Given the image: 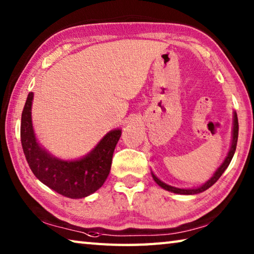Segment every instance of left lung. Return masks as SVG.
I'll return each mask as SVG.
<instances>
[{
	"mask_svg": "<svg viewBox=\"0 0 254 254\" xmlns=\"http://www.w3.org/2000/svg\"><path fill=\"white\" fill-rule=\"evenodd\" d=\"M238 135H239V122H238V115H236V112H233V128H232V141H231V148L229 150V152H227V156L225 157L224 161L222 162V165L218 167L216 169V171L213 174L212 177L210 179H208L207 182L205 184L201 185L199 187H195V188H178V187H174V186H170V185L166 184L161 182L160 179H159L156 175H154L152 171H151V175H152V178L154 182H156L159 186L161 188L166 189V190H168L170 192H175V194H179V195H195V194H199V192H203L205 191L206 189H208L209 187H212L213 185L217 182L218 178L221 177L222 174L224 173L225 169L229 167L230 162L232 160V158H233L234 153H235V149H236V143H238Z\"/></svg>",
	"mask_w": 254,
	"mask_h": 254,
	"instance_id": "obj_1",
	"label": "left lung"
}]
</instances>
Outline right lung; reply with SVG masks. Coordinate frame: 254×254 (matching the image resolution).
<instances>
[{"mask_svg": "<svg viewBox=\"0 0 254 254\" xmlns=\"http://www.w3.org/2000/svg\"><path fill=\"white\" fill-rule=\"evenodd\" d=\"M32 101L33 93L30 92L21 117V143L30 169L42 184L68 198H84L95 192L110 174L121 128L107 132L81 158L64 160L51 154L37 140L31 118Z\"/></svg>", "mask_w": 254, "mask_h": 254, "instance_id": "obj_1", "label": "right lung"}]
</instances>
